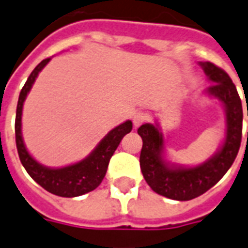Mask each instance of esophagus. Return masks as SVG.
Listing matches in <instances>:
<instances>
[{"mask_svg":"<svg viewBox=\"0 0 248 248\" xmlns=\"http://www.w3.org/2000/svg\"><path fill=\"white\" fill-rule=\"evenodd\" d=\"M146 120H148V115L145 112L135 113V116H133V125H135V128H139V126L141 125V124H144Z\"/></svg>","mask_w":248,"mask_h":248,"instance_id":"1","label":"esophagus"}]
</instances>
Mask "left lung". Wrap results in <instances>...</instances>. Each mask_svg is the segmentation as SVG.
<instances>
[{"label": "left lung", "mask_w": 248, "mask_h": 248, "mask_svg": "<svg viewBox=\"0 0 248 248\" xmlns=\"http://www.w3.org/2000/svg\"><path fill=\"white\" fill-rule=\"evenodd\" d=\"M200 66L212 82L205 93L218 99L226 112V136L218 152L199 166L172 165L163 158L165 141L159 125L144 124L137 129L142 139L140 166L146 183L158 195L179 202L192 200L218 183L237 158L242 141L243 111L237 87L229 74L215 64L206 61Z\"/></svg>", "instance_id": "8db88e82"}]
</instances>
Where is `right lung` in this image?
Instances as JSON below:
<instances>
[{
  "instance_id": "add662e5",
  "label": "right lung",
  "mask_w": 248,
  "mask_h": 248,
  "mask_svg": "<svg viewBox=\"0 0 248 248\" xmlns=\"http://www.w3.org/2000/svg\"><path fill=\"white\" fill-rule=\"evenodd\" d=\"M49 60L51 59L43 60L33 69L32 73L27 78L23 89L20 90L16 116V149H18L20 162L26 171L48 192L61 197L81 196L90 191H94L102 183L113 153L123 137L132 131V122L126 120L125 123L113 128L112 131H109L104 136V139L98 144V146L85 159L74 165H69L60 169H51V167L43 166L39 162L35 161L27 152L22 137V109H23L26 96L31 90L39 72L49 62Z\"/></svg>"
}]
</instances>
